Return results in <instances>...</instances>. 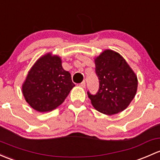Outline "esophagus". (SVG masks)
Segmentation results:
<instances>
[{
	"mask_svg": "<svg viewBox=\"0 0 160 160\" xmlns=\"http://www.w3.org/2000/svg\"><path fill=\"white\" fill-rule=\"evenodd\" d=\"M79 86H80V87H81V88H85V87H86V83H85L84 81L82 82L81 83H80V84H79Z\"/></svg>",
	"mask_w": 160,
	"mask_h": 160,
	"instance_id": "esophagus-1",
	"label": "esophagus"
}]
</instances>
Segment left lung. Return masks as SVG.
<instances>
[{
	"mask_svg": "<svg viewBox=\"0 0 160 160\" xmlns=\"http://www.w3.org/2000/svg\"><path fill=\"white\" fill-rule=\"evenodd\" d=\"M100 89L96 95L87 93L99 112L111 116L128 107L137 91V77L117 52L107 49L94 58Z\"/></svg>",
	"mask_w": 160,
	"mask_h": 160,
	"instance_id": "obj_1",
	"label": "left lung"
}]
</instances>
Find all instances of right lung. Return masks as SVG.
Here are the masks:
<instances>
[{"mask_svg":"<svg viewBox=\"0 0 160 160\" xmlns=\"http://www.w3.org/2000/svg\"><path fill=\"white\" fill-rule=\"evenodd\" d=\"M75 87L61 58L48 53L37 60L22 84L25 100L33 110L50 112L63 103Z\"/></svg>","mask_w":160,"mask_h":160,"instance_id":"right-lung-1","label":"right lung"}]
</instances>
